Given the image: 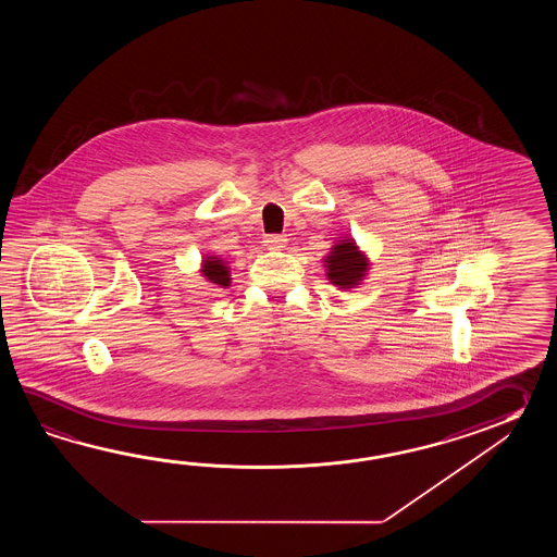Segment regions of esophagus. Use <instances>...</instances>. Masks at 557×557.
<instances>
[{
	"label": "esophagus",
	"mask_w": 557,
	"mask_h": 557,
	"mask_svg": "<svg viewBox=\"0 0 557 557\" xmlns=\"http://www.w3.org/2000/svg\"><path fill=\"white\" fill-rule=\"evenodd\" d=\"M262 243H264V247H267V249H284V245H286V237H284V235H267Z\"/></svg>",
	"instance_id": "1"
}]
</instances>
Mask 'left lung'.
Here are the masks:
<instances>
[{"instance_id":"8db88e82","label":"left lung","mask_w":557,"mask_h":557,"mask_svg":"<svg viewBox=\"0 0 557 557\" xmlns=\"http://www.w3.org/2000/svg\"><path fill=\"white\" fill-rule=\"evenodd\" d=\"M322 262L326 269V278L343 290H350L362 284L370 271L367 252L356 245L352 237L336 240Z\"/></svg>"}]
</instances>
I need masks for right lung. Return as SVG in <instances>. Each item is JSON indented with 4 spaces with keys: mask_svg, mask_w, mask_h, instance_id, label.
I'll return each mask as SVG.
<instances>
[{
    "mask_svg": "<svg viewBox=\"0 0 557 557\" xmlns=\"http://www.w3.org/2000/svg\"><path fill=\"white\" fill-rule=\"evenodd\" d=\"M202 278L207 283L216 284L221 288L231 286V269H228V262L216 255H207L202 257L201 269H199Z\"/></svg>",
    "mask_w": 557,
    "mask_h": 557,
    "instance_id": "obj_1",
    "label": "right lung"
}]
</instances>
